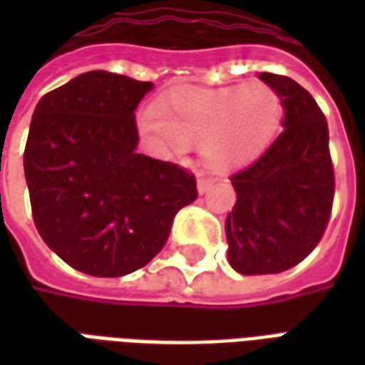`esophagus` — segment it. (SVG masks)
I'll use <instances>...</instances> for the list:
<instances>
[{"instance_id": "34e87169", "label": "esophagus", "mask_w": 365, "mask_h": 365, "mask_svg": "<svg viewBox=\"0 0 365 365\" xmlns=\"http://www.w3.org/2000/svg\"><path fill=\"white\" fill-rule=\"evenodd\" d=\"M211 185H213V180H207V178H201L197 182V191L199 195H203V193H207V191L211 190Z\"/></svg>"}]
</instances>
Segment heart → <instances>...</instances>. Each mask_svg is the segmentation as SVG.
I'll use <instances>...</instances> for the list:
<instances>
[{
  "instance_id": "1",
  "label": "heart",
  "mask_w": 365,
  "mask_h": 365,
  "mask_svg": "<svg viewBox=\"0 0 365 365\" xmlns=\"http://www.w3.org/2000/svg\"><path fill=\"white\" fill-rule=\"evenodd\" d=\"M283 117L282 96L262 80L221 90L174 93L140 111L138 125L168 154H183L201 143L209 168L230 172L260 156Z\"/></svg>"
}]
</instances>
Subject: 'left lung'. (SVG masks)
Wrapping results in <instances>:
<instances>
[{"label":"left lung","instance_id":"8db88e82","mask_svg":"<svg viewBox=\"0 0 365 365\" xmlns=\"http://www.w3.org/2000/svg\"><path fill=\"white\" fill-rule=\"evenodd\" d=\"M283 101L282 135L254 164L230 178L237 203L227 215V258L245 275L279 274L319 245L334 197L329 125L295 80L262 72Z\"/></svg>","mask_w":365,"mask_h":365}]
</instances>
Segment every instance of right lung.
<instances>
[{
	"mask_svg": "<svg viewBox=\"0 0 365 365\" xmlns=\"http://www.w3.org/2000/svg\"><path fill=\"white\" fill-rule=\"evenodd\" d=\"M152 88L93 70L36 103L23 156L33 219L78 272L120 277L146 266L197 199L193 175L136 152L135 111Z\"/></svg>",
	"mask_w": 365,
	"mask_h": 365,
	"instance_id": "1",
	"label": "right lung"
}]
</instances>
